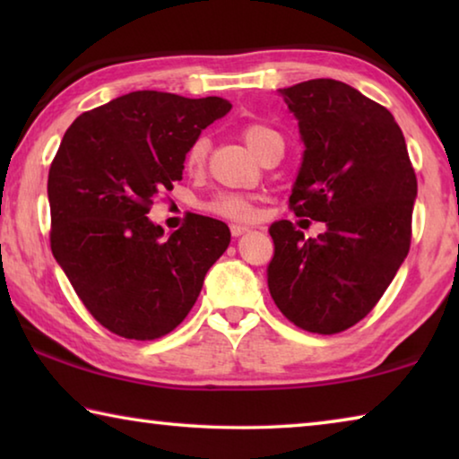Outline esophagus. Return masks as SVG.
Here are the masks:
<instances>
[{
	"instance_id": "obj_1",
	"label": "esophagus",
	"mask_w": 459,
	"mask_h": 459,
	"mask_svg": "<svg viewBox=\"0 0 459 459\" xmlns=\"http://www.w3.org/2000/svg\"><path fill=\"white\" fill-rule=\"evenodd\" d=\"M245 232H248V227H243V224H230L232 237H240V235H245Z\"/></svg>"
}]
</instances>
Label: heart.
<instances>
[{
	"mask_svg": "<svg viewBox=\"0 0 459 459\" xmlns=\"http://www.w3.org/2000/svg\"><path fill=\"white\" fill-rule=\"evenodd\" d=\"M275 131L269 129L267 126L251 123V126H247L243 129V139L255 153H259L263 143L267 142V137H271ZM206 155H208V137L198 135L184 153V168L188 169V172H198V169L204 166ZM206 208L212 214L222 216V219H230V221H251L255 216L253 202L245 196H238V194H221V196H216L214 200L208 202Z\"/></svg>",
	"mask_w": 459,
	"mask_h": 459,
	"instance_id": "1",
	"label": "heart"
}]
</instances>
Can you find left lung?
<instances>
[{
	"label": "left lung",
	"mask_w": 459,
	"mask_h": 459,
	"mask_svg": "<svg viewBox=\"0 0 459 459\" xmlns=\"http://www.w3.org/2000/svg\"><path fill=\"white\" fill-rule=\"evenodd\" d=\"M279 92L306 145L290 208L328 229L304 238L290 221L271 224L269 291L298 328L338 333L378 304L407 257L415 169L393 115L351 84L314 79Z\"/></svg>",
	"instance_id": "8db88e82"
}]
</instances>
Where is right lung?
<instances>
[{
	"instance_id": "add662e5",
	"label": "right lung",
	"mask_w": 459,
	"mask_h": 459,
	"mask_svg": "<svg viewBox=\"0 0 459 459\" xmlns=\"http://www.w3.org/2000/svg\"><path fill=\"white\" fill-rule=\"evenodd\" d=\"M230 107L221 97L135 91L82 113L62 137L48 172L52 255L108 332L166 336L227 251L221 221L192 214L164 238L147 212L182 180L188 145Z\"/></svg>"
}]
</instances>
